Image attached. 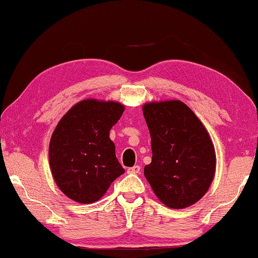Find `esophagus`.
<instances>
[{"label":"esophagus","instance_id":"1","mask_svg":"<svg viewBox=\"0 0 258 258\" xmlns=\"http://www.w3.org/2000/svg\"><path fill=\"white\" fill-rule=\"evenodd\" d=\"M127 172L128 174H138L140 172V165H135V167H131L127 169Z\"/></svg>","mask_w":258,"mask_h":258}]
</instances>
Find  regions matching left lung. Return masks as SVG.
<instances>
[{"instance_id":"1","label":"left lung","mask_w":258,"mask_h":258,"mask_svg":"<svg viewBox=\"0 0 258 258\" xmlns=\"http://www.w3.org/2000/svg\"><path fill=\"white\" fill-rule=\"evenodd\" d=\"M151 136L152 161L144 175L165 206L185 208L206 194L216 171V153L208 133L181 101L143 107Z\"/></svg>"}]
</instances>
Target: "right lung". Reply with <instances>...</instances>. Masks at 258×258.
Listing matches in <instances>:
<instances>
[{
    "mask_svg": "<svg viewBox=\"0 0 258 258\" xmlns=\"http://www.w3.org/2000/svg\"><path fill=\"white\" fill-rule=\"evenodd\" d=\"M122 113L118 102L84 100L61 118L51 137L48 156L54 181L68 198L81 204L97 201L125 172L109 139Z\"/></svg>",
    "mask_w": 258,
    "mask_h": 258,
    "instance_id": "1",
    "label": "right lung"
}]
</instances>
